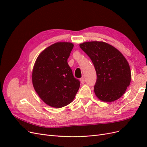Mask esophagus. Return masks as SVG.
<instances>
[{
  "label": "esophagus",
  "instance_id": "1",
  "mask_svg": "<svg viewBox=\"0 0 147 147\" xmlns=\"http://www.w3.org/2000/svg\"><path fill=\"white\" fill-rule=\"evenodd\" d=\"M80 82L82 84H83L84 83V82H85V80H84V77H82L80 78Z\"/></svg>",
  "mask_w": 147,
  "mask_h": 147
}]
</instances>
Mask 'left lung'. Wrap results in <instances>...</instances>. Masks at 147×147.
I'll use <instances>...</instances> for the list:
<instances>
[{"instance_id": "1", "label": "left lung", "mask_w": 147, "mask_h": 147, "mask_svg": "<svg viewBox=\"0 0 147 147\" xmlns=\"http://www.w3.org/2000/svg\"><path fill=\"white\" fill-rule=\"evenodd\" d=\"M95 67L97 80L94 92L104 102L120 98L129 86L130 67L117 49L103 42H88L80 45Z\"/></svg>"}]
</instances>
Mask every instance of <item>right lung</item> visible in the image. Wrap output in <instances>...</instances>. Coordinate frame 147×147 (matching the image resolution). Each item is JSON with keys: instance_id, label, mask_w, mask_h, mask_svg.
Wrapping results in <instances>:
<instances>
[{"instance_id": "right-lung-1", "label": "right lung", "mask_w": 147, "mask_h": 147, "mask_svg": "<svg viewBox=\"0 0 147 147\" xmlns=\"http://www.w3.org/2000/svg\"><path fill=\"white\" fill-rule=\"evenodd\" d=\"M72 43L57 42L43 50L32 71L33 86L41 99L53 107L61 108L72 102L80 85L67 59Z\"/></svg>"}]
</instances>
